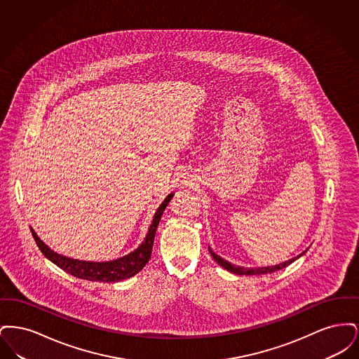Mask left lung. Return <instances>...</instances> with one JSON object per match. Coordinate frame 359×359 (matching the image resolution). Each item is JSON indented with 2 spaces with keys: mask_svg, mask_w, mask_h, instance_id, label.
<instances>
[{
  "mask_svg": "<svg viewBox=\"0 0 359 359\" xmlns=\"http://www.w3.org/2000/svg\"><path fill=\"white\" fill-rule=\"evenodd\" d=\"M208 250H210V255L212 256V258L222 266L224 268L226 271H229V272H231V273L236 274H266V273H273L276 271H280V269H284L285 266H288L290 264H292L294 259H297L299 257L303 256L306 252H303L300 256L294 257V258H290V261H285V262H283V264H278V265H274V266H265V268H243V266H236V265H233L231 262H229V261H226V259H223L222 257L218 256V255H215L210 248H208Z\"/></svg>",
  "mask_w": 359,
  "mask_h": 359,
  "instance_id": "1",
  "label": "left lung"
}]
</instances>
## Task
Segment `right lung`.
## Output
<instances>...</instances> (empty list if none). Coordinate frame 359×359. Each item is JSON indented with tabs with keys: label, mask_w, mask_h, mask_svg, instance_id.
I'll use <instances>...</instances> for the list:
<instances>
[{
	"label": "right lung",
	"mask_w": 359,
	"mask_h": 359,
	"mask_svg": "<svg viewBox=\"0 0 359 359\" xmlns=\"http://www.w3.org/2000/svg\"><path fill=\"white\" fill-rule=\"evenodd\" d=\"M172 196H173V194H170L157 208V211L154 214V222L151 224L149 231L144 239V242L130 255L121 257L114 261H106V262H93L91 261L90 262V261H79V259H72L69 257L60 256L51 250L44 242H41L32 229H31V231H32V236H34L39 249L41 250V253L55 265H57L60 269H63L65 272L72 274L78 278L90 280V281L117 283V281L129 278V277L138 273L148 264L151 255H152V246H154V234H156L157 226H158L161 215H163L165 207L170 203Z\"/></svg>",
	"instance_id": "obj_1"
}]
</instances>
